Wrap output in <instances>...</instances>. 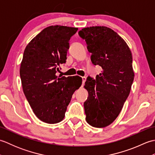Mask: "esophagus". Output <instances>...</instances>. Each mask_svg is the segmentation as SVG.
I'll return each mask as SVG.
<instances>
[{"mask_svg":"<svg viewBox=\"0 0 155 155\" xmlns=\"http://www.w3.org/2000/svg\"><path fill=\"white\" fill-rule=\"evenodd\" d=\"M82 79H83V85H84L85 81H86V77H82Z\"/></svg>","mask_w":155,"mask_h":155,"instance_id":"1","label":"esophagus"}]
</instances>
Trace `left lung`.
<instances>
[{"label": "left lung", "mask_w": 155, "mask_h": 155, "mask_svg": "<svg viewBox=\"0 0 155 155\" xmlns=\"http://www.w3.org/2000/svg\"><path fill=\"white\" fill-rule=\"evenodd\" d=\"M78 35L87 42L92 63L103 68L96 79L87 78L84 87L88 96L84 108L87 123L103 128L116 119L129 95L134 77L132 53L123 39L108 27L84 28Z\"/></svg>", "instance_id": "1"}]
</instances>
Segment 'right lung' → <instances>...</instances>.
<instances>
[{
    "mask_svg": "<svg viewBox=\"0 0 155 155\" xmlns=\"http://www.w3.org/2000/svg\"><path fill=\"white\" fill-rule=\"evenodd\" d=\"M77 28L51 26L26 47L20 68L22 89L36 116L42 122H61L72 94L82 84L78 76L58 77L67 60L69 41Z\"/></svg>",
    "mask_w": 155,
    "mask_h": 155,
    "instance_id": "obj_1",
    "label": "right lung"
}]
</instances>
